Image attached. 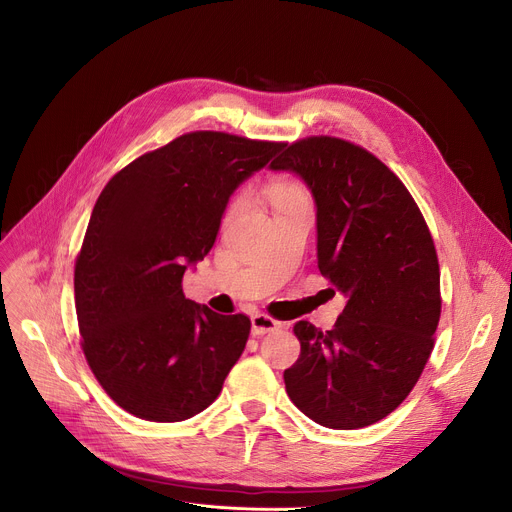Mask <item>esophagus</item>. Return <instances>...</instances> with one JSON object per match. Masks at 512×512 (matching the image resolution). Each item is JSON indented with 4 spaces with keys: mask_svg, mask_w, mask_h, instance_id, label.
Listing matches in <instances>:
<instances>
[{
    "mask_svg": "<svg viewBox=\"0 0 512 512\" xmlns=\"http://www.w3.org/2000/svg\"><path fill=\"white\" fill-rule=\"evenodd\" d=\"M277 328H281V322L272 320L270 316H266V313H256V316H252V334L254 336H264Z\"/></svg>",
    "mask_w": 512,
    "mask_h": 512,
    "instance_id": "34e87169",
    "label": "esophagus"
}]
</instances>
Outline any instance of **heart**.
Here are the masks:
<instances>
[{"mask_svg": "<svg viewBox=\"0 0 512 512\" xmlns=\"http://www.w3.org/2000/svg\"><path fill=\"white\" fill-rule=\"evenodd\" d=\"M270 196H272V203L277 207L285 205V203H291V201H297V199H307L305 192L301 190V186L295 184V182H289V180L274 182L272 188H270Z\"/></svg>", "mask_w": 512, "mask_h": 512, "instance_id": "obj_1", "label": "heart"}]
</instances>
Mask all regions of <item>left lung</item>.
Returning a JSON list of instances; mask_svg holds the SVG:
<instances>
[{"label": "left lung", "mask_w": 512, "mask_h": 512, "mask_svg": "<svg viewBox=\"0 0 512 512\" xmlns=\"http://www.w3.org/2000/svg\"><path fill=\"white\" fill-rule=\"evenodd\" d=\"M270 170L307 184L320 272L346 297L332 330L295 324L289 398L326 428L375 424L408 398L435 344L441 272L426 221L402 180L355 143L307 137Z\"/></svg>", "instance_id": "obj_1"}]
</instances>
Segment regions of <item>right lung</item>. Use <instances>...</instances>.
I'll return each mask as SVG.
<instances>
[{
  "label": "right lung",
  "mask_w": 512,
  "mask_h": 512,
  "mask_svg": "<svg viewBox=\"0 0 512 512\" xmlns=\"http://www.w3.org/2000/svg\"><path fill=\"white\" fill-rule=\"evenodd\" d=\"M285 143L186 133L116 174L94 205L75 260L86 361L108 396L151 422L209 408L250 336L244 313L219 316L184 297L229 196Z\"/></svg>",
  "instance_id": "1"
}]
</instances>
